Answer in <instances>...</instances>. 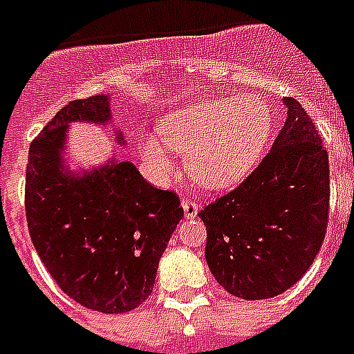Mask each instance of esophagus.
Listing matches in <instances>:
<instances>
[{"label": "esophagus", "mask_w": 354, "mask_h": 354, "mask_svg": "<svg viewBox=\"0 0 354 354\" xmlns=\"http://www.w3.org/2000/svg\"><path fill=\"white\" fill-rule=\"evenodd\" d=\"M182 207H183V213H185V216L187 218H194V216L198 215V204L194 202L191 196H185V198H182Z\"/></svg>", "instance_id": "esophagus-1"}]
</instances>
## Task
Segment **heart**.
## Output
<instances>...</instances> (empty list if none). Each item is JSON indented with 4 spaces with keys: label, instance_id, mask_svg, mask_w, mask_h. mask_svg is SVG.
Returning a JSON list of instances; mask_svg holds the SVG:
<instances>
[{
    "label": "heart",
    "instance_id": "heart-1",
    "mask_svg": "<svg viewBox=\"0 0 354 354\" xmlns=\"http://www.w3.org/2000/svg\"><path fill=\"white\" fill-rule=\"evenodd\" d=\"M274 127L272 108L261 97H213L161 119V141L183 154L185 171L204 187L222 189L246 176L263 154ZM145 163L158 172L171 158L154 138L141 141Z\"/></svg>",
    "mask_w": 354,
    "mask_h": 354
}]
</instances>
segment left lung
I'll return each mask as SVG.
<instances>
[{
  "label": "left lung",
  "mask_w": 354,
  "mask_h": 354,
  "mask_svg": "<svg viewBox=\"0 0 354 354\" xmlns=\"http://www.w3.org/2000/svg\"><path fill=\"white\" fill-rule=\"evenodd\" d=\"M270 152L233 191L204 205L205 261L218 285L242 299L288 290L310 268L329 221V154L294 97Z\"/></svg>",
  "instance_id": "1"
}]
</instances>
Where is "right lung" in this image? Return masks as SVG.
<instances>
[{
  "label": "right lung",
  "mask_w": 354,
  "mask_h": 354,
  "mask_svg": "<svg viewBox=\"0 0 354 354\" xmlns=\"http://www.w3.org/2000/svg\"><path fill=\"white\" fill-rule=\"evenodd\" d=\"M71 121L108 122V97L68 102L32 139L25 172L30 241L64 294L97 313H128L152 294L183 216L180 196L150 185L130 161H108L82 178L64 174Z\"/></svg>",
  "instance_id": "add662e5"
}]
</instances>
